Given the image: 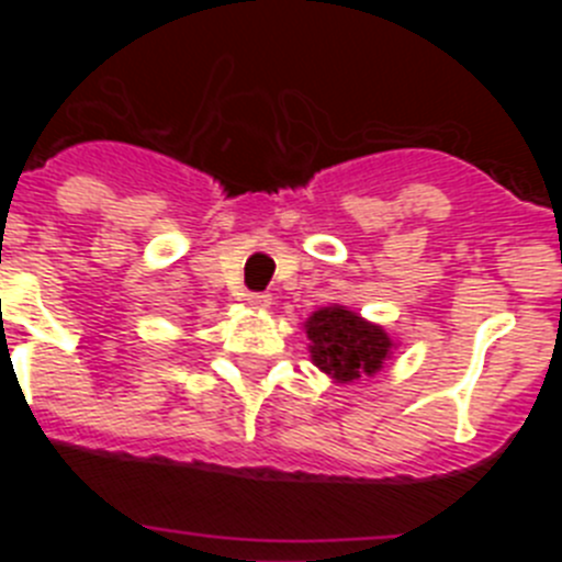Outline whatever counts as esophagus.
I'll return each instance as SVG.
<instances>
[{
  "label": "esophagus",
  "mask_w": 562,
  "mask_h": 562,
  "mask_svg": "<svg viewBox=\"0 0 562 562\" xmlns=\"http://www.w3.org/2000/svg\"><path fill=\"white\" fill-rule=\"evenodd\" d=\"M245 301L252 306V310H267V306L272 304V295L270 292H247Z\"/></svg>",
  "instance_id": "esophagus-1"
}]
</instances>
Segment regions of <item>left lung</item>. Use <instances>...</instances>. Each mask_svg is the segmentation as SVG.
I'll use <instances>...</instances> for the list:
<instances>
[{
	"mask_svg": "<svg viewBox=\"0 0 562 562\" xmlns=\"http://www.w3.org/2000/svg\"><path fill=\"white\" fill-rule=\"evenodd\" d=\"M304 329L310 337L312 362L337 382L376 374L396 349L382 326L369 324L357 312L337 304L312 312Z\"/></svg>",
	"mask_w": 562,
	"mask_h": 562,
	"instance_id": "obj_1",
	"label": "left lung"
}]
</instances>
